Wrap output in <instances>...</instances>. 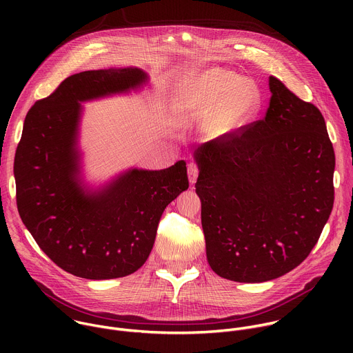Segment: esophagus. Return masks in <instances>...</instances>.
<instances>
[{
	"mask_svg": "<svg viewBox=\"0 0 353 353\" xmlns=\"http://www.w3.org/2000/svg\"><path fill=\"white\" fill-rule=\"evenodd\" d=\"M187 173H188V181L191 184H194L196 181V177H198V173H199V169L195 163H188L187 166Z\"/></svg>",
	"mask_w": 353,
	"mask_h": 353,
	"instance_id": "1",
	"label": "esophagus"
}]
</instances>
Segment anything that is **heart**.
<instances>
[{
    "label": "heart",
    "mask_w": 353,
    "mask_h": 353,
    "mask_svg": "<svg viewBox=\"0 0 353 353\" xmlns=\"http://www.w3.org/2000/svg\"><path fill=\"white\" fill-rule=\"evenodd\" d=\"M180 102L191 117L208 119L207 132L212 138H225L237 132L254 113L259 90L228 68L211 67L183 83Z\"/></svg>",
    "instance_id": "b5f03b06"
}]
</instances>
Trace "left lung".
Segmentation results:
<instances>
[{"label":"left lung","mask_w":353,"mask_h":353,"mask_svg":"<svg viewBox=\"0 0 353 353\" xmlns=\"http://www.w3.org/2000/svg\"><path fill=\"white\" fill-rule=\"evenodd\" d=\"M265 117L194 150L207 259L222 278H279L316 245L334 204L335 155L320 110L279 79Z\"/></svg>","instance_id":"1"}]
</instances>
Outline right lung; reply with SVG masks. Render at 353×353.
<instances>
[{"label":"right lung","mask_w":353,"mask_h":353,"mask_svg":"<svg viewBox=\"0 0 353 353\" xmlns=\"http://www.w3.org/2000/svg\"><path fill=\"white\" fill-rule=\"evenodd\" d=\"M148 82L137 67L83 71L26 114L14 165L18 211L46 256L75 276L113 279L141 268L165 208L188 188L184 161L162 170L130 168L96 187L83 179L82 103Z\"/></svg>","instance_id":"right-lung-1"}]
</instances>
